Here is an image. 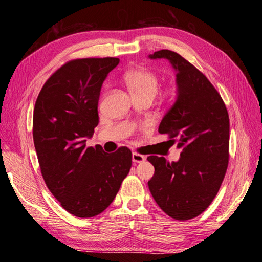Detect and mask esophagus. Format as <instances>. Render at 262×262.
Segmentation results:
<instances>
[{"mask_svg": "<svg viewBox=\"0 0 262 262\" xmlns=\"http://www.w3.org/2000/svg\"><path fill=\"white\" fill-rule=\"evenodd\" d=\"M132 161L134 163H142V162L145 161V156L141 155L139 153H133L132 154Z\"/></svg>", "mask_w": 262, "mask_h": 262, "instance_id": "esophagus-1", "label": "esophagus"}]
</instances>
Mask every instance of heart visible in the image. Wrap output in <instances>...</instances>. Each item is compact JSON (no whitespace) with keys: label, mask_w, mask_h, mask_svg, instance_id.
I'll return each mask as SVG.
<instances>
[{"label":"heart","mask_w":262,"mask_h":262,"mask_svg":"<svg viewBox=\"0 0 262 262\" xmlns=\"http://www.w3.org/2000/svg\"><path fill=\"white\" fill-rule=\"evenodd\" d=\"M124 82L136 98H149L153 99L158 91V77L150 71L142 68H136L126 71ZM172 92L168 91L166 95H170Z\"/></svg>","instance_id":"1"}]
</instances>
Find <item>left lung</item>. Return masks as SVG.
Masks as SVG:
<instances>
[{"label":"left lung","instance_id":"8db88e82","mask_svg":"<svg viewBox=\"0 0 262 262\" xmlns=\"http://www.w3.org/2000/svg\"><path fill=\"white\" fill-rule=\"evenodd\" d=\"M150 59H167L176 70L178 97L158 128L181 148L178 162L149 155L155 172L147 184L160 208L187 221L208 209L223 182L229 158V118L220 93L201 71L170 50Z\"/></svg>","mask_w":262,"mask_h":262}]
</instances>
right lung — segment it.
I'll return each mask as SVG.
<instances>
[{
    "mask_svg": "<svg viewBox=\"0 0 262 262\" xmlns=\"http://www.w3.org/2000/svg\"><path fill=\"white\" fill-rule=\"evenodd\" d=\"M118 58L68 61L47 80L33 117V138L41 175L61 207L77 217H93L115 199L132 165L126 146L106 153L86 146L99 122L102 82Z\"/></svg>",
    "mask_w": 262,
    "mask_h": 262,
    "instance_id": "right-lung-1",
    "label": "right lung"
}]
</instances>
